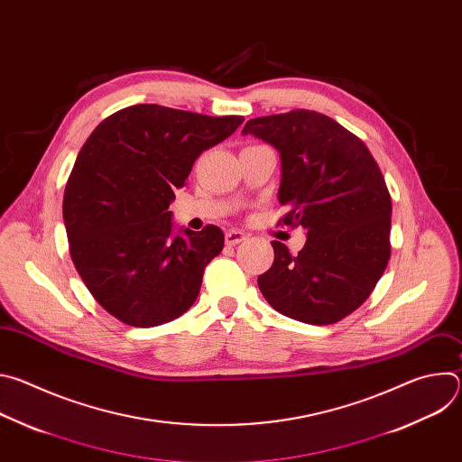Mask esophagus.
Listing matches in <instances>:
<instances>
[{
    "mask_svg": "<svg viewBox=\"0 0 462 462\" xmlns=\"http://www.w3.org/2000/svg\"><path fill=\"white\" fill-rule=\"evenodd\" d=\"M245 239H246V234L241 232V230H228L225 234V241H226L228 246H234V245H237V243H241Z\"/></svg>",
    "mask_w": 462,
    "mask_h": 462,
    "instance_id": "obj_1",
    "label": "esophagus"
}]
</instances>
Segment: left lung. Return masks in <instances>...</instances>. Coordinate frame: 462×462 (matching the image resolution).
Returning <instances> with one entry per match:
<instances>
[{
  "label": "left lung",
  "instance_id": "1",
  "mask_svg": "<svg viewBox=\"0 0 462 462\" xmlns=\"http://www.w3.org/2000/svg\"><path fill=\"white\" fill-rule=\"evenodd\" d=\"M241 134L278 150L283 223L307 232L298 255L273 241L261 294L292 319L340 321L369 298L391 254V197L378 164L351 131L316 111L252 118Z\"/></svg>",
  "mask_w": 462,
  "mask_h": 462
}]
</instances>
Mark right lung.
Instances as JSON below:
<instances>
[{"label": "right lung", "mask_w": 462, "mask_h": 462, "mask_svg": "<svg viewBox=\"0 0 462 462\" xmlns=\"http://www.w3.org/2000/svg\"><path fill=\"white\" fill-rule=\"evenodd\" d=\"M243 116L137 104L102 120L82 146L63 193L75 267L95 300L134 327L179 318L199 294L221 228H177L168 212L195 159Z\"/></svg>", "instance_id": "1"}]
</instances>
